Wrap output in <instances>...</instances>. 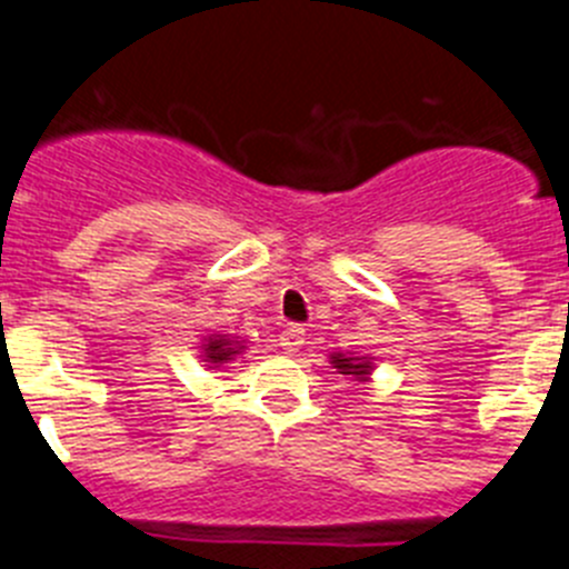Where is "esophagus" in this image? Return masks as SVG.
<instances>
[{"label":"esophagus","mask_w":569,"mask_h":569,"mask_svg":"<svg viewBox=\"0 0 569 569\" xmlns=\"http://www.w3.org/2000/svg\"><path fill=\"white\" fill-rule=\"evenodd\" d=\"M280 346H283L286 355H295V351H300V346L306 342V331L300 329V326H286L283 331H280Z\"/></svg>","instance_id":"obj_1"}]
</instances>
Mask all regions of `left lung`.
I'll return each mask as SVG.
<instances>
[{
    "instance_id": "left-lung-1",
    "label": "left lung",
    "mask_w": 569,
    "mask_h": 569,
    "mask_svg": "<svg viewBox=\"0 0 569 569\" xmlns=\"http://www.w3.org/2000/svg\"><path fill=\"white\" fill-rule=\"evenodd\" d=\"M335 368H340V373H351L357 380H366L368 371H371V362L368 360H355V357H346V355H335L331 357Z\"/></svg>"
}]
</instances>
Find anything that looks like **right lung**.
<instances>
[{
  "mask_svg": "<svg viewBox=\"0 0 569 569\" xmlns=\"http://www.w3.org/2000/svg\"><path fill=\"white\" fill-rule=\"evenodd\" d=\"M234 355H238V346L229 342L227 337H209V342L203 346V357H207L209 362H214V366H218V362L232 360Z\"/></svg>",
  "mask_w": 569,
  "mask_h": 569,
  "instance_id": "1",
  "label": "right lung"
}]
</instances>
